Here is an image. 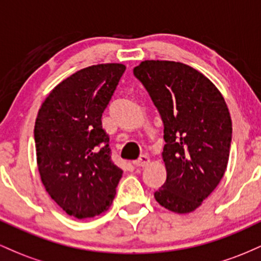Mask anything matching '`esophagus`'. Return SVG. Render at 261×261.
I'll list each match as a JSON object with an SVG mask.
<instances>
[{"mask_svg": "<svg viewBox=\"0 0 261 261\" xmlns=\"http://www.w3.org/2000/svg\"><path fill=\"white\" fill-rule=\"evenodd\" d=\"M148 163H149V157L146 154L140 155L139 160L134 161V164L136 167H146V166H148Z\"/></svg>", "mask_w": 261, "mask_h": 261, "instance_id": "1", "label": "esophagus"}]
</instances>
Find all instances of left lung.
I'll list each match as a JSON object with an SVG mask.
<instances>
[{
    "mask_svg": "<svg viewBox=\"0 0 261 261\" xmlns=\"http://www.w3.org/2000/svg\"><path fill=\"white\" fill-rule=\"evenodd\" d=\"M164 125L167 180L155 201L190 214L220 184L227 169L232 120L223 95L205 74L178 61L145 60L134 68Z\"/></svg>",
    "mask_w": 261,
    "mask_h": 261,
    "instance_id": "8db88e82",
    "label": "left lung"
}]
</instances>
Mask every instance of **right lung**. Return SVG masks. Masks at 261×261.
Masks as SVG:
<instances>
[{
  "label": "right lung",
  "instance_id": "1",
  "mask_svg": "<svg viewBox=\"0 0 261 261\" xmlns=\"http://www.w3.org/2000/svg\"><path fill=\"white\" fill-rule=\"evenodd\" d=\"M125 68L116 62L82 68L60 82L38 112L34 139L41 182L79 220L106 212L122 176L110 160L101 114Z\"/></svg>",
  "mask_w": 261,
  "mask_h": 261
}]
</instances>
